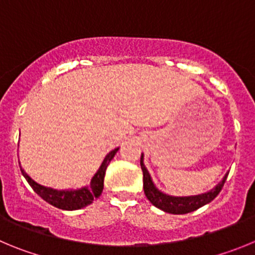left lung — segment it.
Segmentation results:
<instances>
[{
    "label": "left lung",
    "mask_w": 255,
    "mask_h": 255,
    "mask_svg": "<svg viewBox=\"0 0 255 255\" xmlns=\"http://www.w3.org/2000/svg\"><path fill=\"white\" fill-rule=\"evenodd\" d=\"M141 169L143 173V190L144 194L147 197L148 201L152 203L155 207L160 208L164 212L173 213V215H184L189 213L192 211L198 210L202 206L207 205L211 201L216 198L217 194L221 192L224 187L228 174L224 176L221 182L216 187L211 189L207 193H202L198 196H188V197H174L164 193L159 190L153 184L152 179H151L150 173L147 171L146 166L143 164V155H141Z\"/></svg>",
    "instance_id": "1"
}]
</instances>
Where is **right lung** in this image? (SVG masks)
I'll list each match as a JSON object with an SVG mask.
<instances>
[{
	"instance_id": "add662e5",
	"label": "right lung",
	"mask_w": 255,
	"mask_h": 255,
	"mask_svg": "<svg viewBox=\"0 0 255 255\" xmlns=\"http://www.w3.org/2000/svg\"><path fill=\"white\" fill-rule=\"evenodd\" d=\"M118 150L119 148H114L113 151H111V152L105 156L104 161L100 165L99 170L96 171L95 175L91 179L90 184L88 187L80 188V189L57 190L53 189V188L44 187V185H40L36 182H34L33 179L25 173V170L21 166H20V170H21L22 175L26 179L27 183L34 189V192L38 196L42 197L45 202H48L49 205L54 206L57 208H61V210H80V208L86 207L88 205L93 203V201H95L96 198L100 197V194L103 192V188H104V176L105 171H107V167Z\"/></svg>"
}]
</instances>
